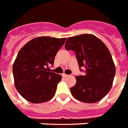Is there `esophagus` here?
I'll use <instances>...</instances> for the list:
<instances>
[{
	"label": "esophagus",
	"mask_w": 128,
	"mask_h": 128,
	"mask_svg": "<svg viewBox=\"0 0 128 128\" xmlns=\"http://www.w3.org/2000/svg\"><path fill=\"white\" fill-rule=\"evenodd\" d=\"M62 77H64V78H65V77L68 76V74H62Z\"/></svg>",
	"instance_id": "1"
}]
</instances>
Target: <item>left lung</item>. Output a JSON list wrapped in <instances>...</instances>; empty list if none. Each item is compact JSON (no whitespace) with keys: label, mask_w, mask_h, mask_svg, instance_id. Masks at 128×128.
Returning a JSON list of instances; mask_svg holds the SVG:
<instances>
[{"label":"left lung","mask_w":128,"mask_h":128,"mask_svg":"<svg viewBox=\"0 0 128 128\" xmlns=\"http://www.w3.org/2000/svg\"><path fill=\"white\" fill-rule=\"evenodd\" d=\"M65 47L75 52L79 68H86L84 76H76V83L70 88L72 96L84 103L101 100L112 88L116 73L109 50L98 38L88 34L69 37Z\"/></svg>","instance_id":"obj_1"}]
</instances>
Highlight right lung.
<instances>
[{
  "label": "right lung",
  "mask_w": 128,
  "mask_h": 128,
  "mask_svg": "<svg viewBox=\"0 0 128 128\" xmlns=\"http://www.w3.org/2000/svg\"><path fill=\"white\" fill-rule=\"evenodd\" d=\"M66 38L39 36L30 40L17 54L13 64L14 86L25 99L33 103L47 102L54 97L60 74L48 66L65 43Z\"/></svg>",
  "instance_id": "1"
}]
</instances>
